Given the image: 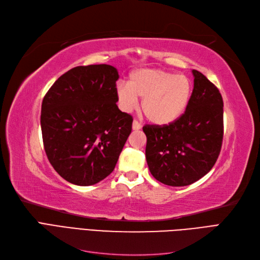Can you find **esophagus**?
Wrapping results in <instances>:
<instances>
[{
	"label": "esophagus",
	"instance_id": "34e87169",
	"mask_svg": "<svg viewBox=\"0 0 260 260\" xmlns=\"http://www.w3.org/2000/svg\"><path fill=\"white\" fill-rule=\"evenodd\" d=\"M141 128H142V124H141L138 120H133V122H132V129L133 130H140Z\"/></svg>",
	"mask_w": 260,
	"mask_h": 260
}]
</instances>
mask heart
<instances>
[{
    "instance_id": "obj_1",
    "label": "heart",
    "mask_w": 260,
    "mask_h": 260,
    "mask_svg": "<svg viewBox=\"0 0 260 260\" xmlns=\"http://www.w3.org/2000/svg\"><path fill=\"white\" fill-rule=\"evenodd\" d=\"M191 82L184 76L156 68H142L129 77V85L119 83L117 99L122 111L128 112L142 99L141 109L154 124L165 125L182 115L191 98Z\"/></svg>"
}]
</instances>
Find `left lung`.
I'll use <instances>...</instances> for the list:
<instances>
[{
    "instance_id": "1",
    "label": "left lung",
    "mask_w": 260,
    "mask_h": 260,
    "mask_svg": "<svg viewBox=\"0 0 260 260\" xmlns=\"http://www.w3.org/2000/svg\"><path fill=\"white\" fill-rule=\"evenodd\" d=\"M192 74L194 88L184 114L169 124L143 127L148 169L170 186L190 185L208 174L222 145L221 94L202 73Z\"/></svg>"
}]
</instances>
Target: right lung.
<instances>
[{
	"label": "right lung",
	"instance_id": "obj_1",
	"mask_svg": "<svg viewBox=\"0 0 260 260\" xmlns=\"http://www.w3.org/2000/svg\"><path fill=\"white\" fill-rule=\"evenodd\" d=\"M117 69L78 66L54 82L42 102L46 156L68 182L93 185L113 172L132 130V117L117 106Z\"/></svg>",
	"mask_w": 260,
	"mask_h": 260
}]
</instances>
